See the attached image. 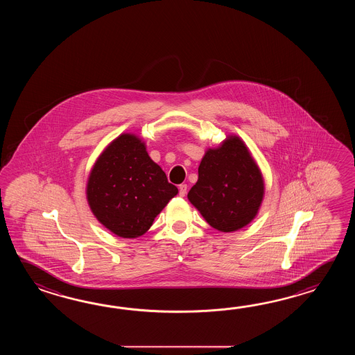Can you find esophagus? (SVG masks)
Wrapping results in <instances>:
<instances>
[{
    "label": "esophagus",
    "mask_w": 355,
    "mask_h": 355,
    "mask_svg": "<svg viewBox=\"0 0 355 355\" xmlns=\"http://www.w3.org/2000/svg\"><path fill=\"white\" fill-rule=\"evenodd\" d=\"M187 190H188V185H187V184H181V185H179V196H185Z\"/></svg>",
    "instance_id": "34e87169"
}]
</instances>
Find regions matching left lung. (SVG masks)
I'll use <instances>...</instances> for the list:
<instances>
[{
  "label": "left lung",
  "instance_id": "obj_1",
  "mask_svg": "<svg viewBox=\"0 0 355 355\" xmlns=\"http://www.w3.org/2000/svg\"><path fill=\"white\" fill-rule=\"evenodd\" d=\"M198 174L188 199L213 228L234 232L257 217L264 180L240 137H227L205 152Z\"/></svg>",
  "mask_w": 355,
  "mask_h": 355
}]
</instances>
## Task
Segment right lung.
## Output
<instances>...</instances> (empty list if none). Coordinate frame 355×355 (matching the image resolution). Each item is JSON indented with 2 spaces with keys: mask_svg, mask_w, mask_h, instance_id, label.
I'll use <instances>...</instances> for the list:
<instances>
[{
  "mask_svg": "<svg viewBox=\"0 0 355 355\" xmlns=\"http://www.w3.org/2000/svg\"><path fill=\"white\" fill-rule=\"evenodd\" d=\"M178 194L162 168L152 161L138 136L123 133L98 156L86 196L98 222L123 239L146 234Z\"/></svg>",
  "mask_w": 355,
  "mask_h": 355,
  "instance_id": "1",
  "label": "right lung"
}]
</instances>
